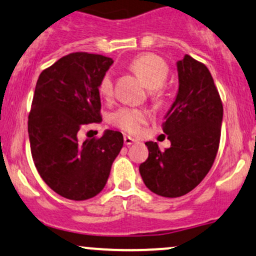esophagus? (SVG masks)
Masks as SVG:
<instances>
[{"mask_svg": "<svg viewBox=\"0 0 256 256\" xmlns=\"http://www.w3.org/2000/svg\"><path fill=\"white\" fill-rule=\"evenodd\" d=\"M137 140H134V138H132V137H130V136H124V143L126 146H131V144H134V143H136Z\"/></svg>", "mask_w": 256, "mask_h": 256, "instance_id": "obj_1", "label": "esophagus"}]
</instances>
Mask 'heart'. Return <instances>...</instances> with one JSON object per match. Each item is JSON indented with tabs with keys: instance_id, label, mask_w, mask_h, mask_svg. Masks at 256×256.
Instances as JSON below:
<instances>
[{
	"instance_id": "b5f03b06",
	"label": "heart",
	"mask_w": 256,
	"mask_h": 256,
	"mask_svg": "<svg viewBox=\"0 0 256 256\" xmlns=\"http://www.w3.org/2000/svg\"><path fill=\"white\" fill-rule=\"evenodd\" d=\"M130 68L134 71L146 88L150 89V96L154 100H160L164 96L165 82L168 77V64L164 58L150 52L140 54L130 62ZM98 91L106 98L113 94V76L110 72L104 73L98 84ZM112 124L128 134H138L142 126L148 122V113L144 110L134 107H122L110 116Z\"/></svg>"
}]
</instances>
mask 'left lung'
<instances>
[{
	"instance_id": "1",
	"label": "left lung",
	"mask_w": 256,
	"mask_h": 256,
	"mask_svg": "<svg viewBox=\"0 0 256 256\" xmlns=\"http://www.w3.org/2000/svg\"><path fill=\"white\" fill-rule=\"evenodd\" d=\"M177 68V98L162 124L171 146L161 152L156 142H146L149 156L140 165L146 186L164 198L183 196L201 183L222 132V102L206 64L185 55Z\"/></svg>"
}]
</instances>
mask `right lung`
<instances>
[{
  "instance_id": "right-lung-1",
  "label": "right lung",
  "mask_w": 256,
  "mask_h": 256,
  "mask_svg": "<svg viewBox=\"0 0 256 256\" xmlns=\"http://www.w3.org/2000/svg\"><path fill=\"white\" fill-rule=\"evenodd\" d=\"M113 60L85 52H71L43 70L28 114L34 166L50 189L83 201L104 188L124 138L107 130L102 137L78 140V132L101 122L98 84Z\"/></svg>"
}]
</instances>
